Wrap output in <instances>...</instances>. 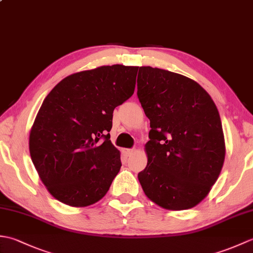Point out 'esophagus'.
<instances>
[{"mask_svg":"<svg viewBox=\"0 0 253 253\" xmlns=\"http://www.w3.org/2000/svg\"><path fill=\"white\" fill-rule=\"evenodd\" d=\"M133 152H135V150L133 149H124L123 150V153L126 155V157H129V155H131Z\"/></svg>","mask_w":253,"mask_h":253,"instance_id":"34e87169","label":"esophagus"}]
</instances>
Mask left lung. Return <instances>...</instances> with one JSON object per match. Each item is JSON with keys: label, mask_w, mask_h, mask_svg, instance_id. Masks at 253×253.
<instances>
[{"label": "left lung", "mask_w": 253, "mask_h": 253, "mask_svg": "<svg viewBox=\"0 0 253 253\" xmlns=\"http://www.w3.org/2000/svg\"><path fill=\"white\" fill-rule=\"evenodd\" d=\"M137 83L151 127L148 163L138 174L144 195L170 211L196 207L216 182L226 153L217 107L184 75L141 66Z\"/></svg>", "instance_id": "obj_1"}]
</instances>
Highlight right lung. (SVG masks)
<instances>
[{
  "instance_id": "obj_1",
  "label": "right lung",
  "mask_w": 253,
  "mask_h": 253,
  "mask_svg": "<svg viewBox=\"0 0 253 253\" xmlns=\"http://www.w3.org/2000/svg\"><path fill=\"white\" fill-rule=\"evenodd\" d=\"M138 66H100L69 75L46 98L29 133V151L41 181L69 207L94 204L121 169L110 140L113 111L133 94Z\"/></svg>"
}]
</instances>
